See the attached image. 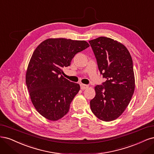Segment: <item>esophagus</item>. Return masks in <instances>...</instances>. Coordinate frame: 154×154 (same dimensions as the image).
Listing matches in <instances>:
<instances>
[{"label": "esophagus", "instance_id": "34e87169", "mask_svg": "<svg viewBox=\"0 0 154 154\" xmlns=\"http://www.w3.org/2000/svg\"><path fill=\"white\" fill-rule=\"evenodd\" d=\"M88 88V86L86 85V84H81V90H86V89H87Z\"/></svg>", "mask_w": 154, "mask_h": 154}]
</instances>
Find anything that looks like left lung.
Masks as SVG:
<instances>
[{"label": "left lung", "mask_w": 154, "mask_h": 154, "mask_svg": "<svg viewBox=\"0 0 154 154\" xmlns=\"http://www.w3.org/2000/svg\"><path fill=\"white\" fill-rule=\"evenodd\" d=\"M100 74L106 79L95 87L96 95L90 101L93 113L104 122L116 120L129 103L135 89L133 63L127 48L107 37L89 41Z\"/></svg>", "instance_id": "obj_1"}]
</instances>
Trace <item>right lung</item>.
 <instances>
[{
	"label": "right lung",
	"instance_id": "obj_1",
	"mask_svg": "<svg viewBox=\"0 0 154 154\" xmlns=\"http://www.w3.org/2000/svg\"><path fill=\"white\" fill-rule=\"evenodd\" d=\"M89 47L86 41L49 38L34 51L26 82L33 106L43 117L56 121L68 112L80 86L64 78L62 70L70 65L76 54Z\"/></svg>",
	"mask_w": 154,
	"mask_h": 154
}]
</instances>
